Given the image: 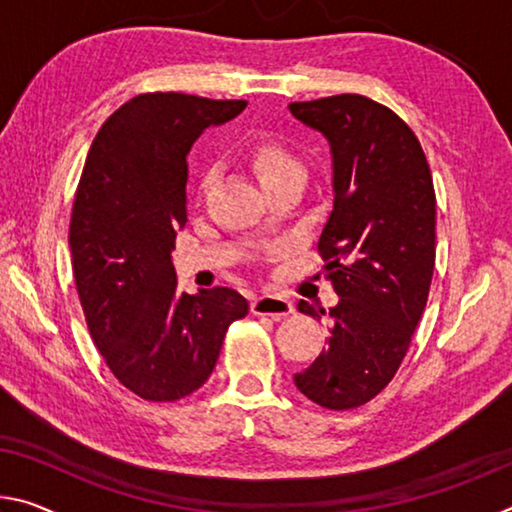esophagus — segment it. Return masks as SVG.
<instances>
[{
	"label": "esophagus",
	"instance_id": "34e87169",
	"mask_svg": "<svg viewBox=\"0 0 512 512\" xmlns=\"http://www.w3.org/2000/svg\"><path fill=\"white\" fill-rule=\"evenodd\" d=\"M250 310L259 316H273V319H285L291 312H294V305L291 300L280 298V296H259L250 303Z\"/></svg>",
	"mask_w": 512,
	"mask_h": 512
}]
</instances>
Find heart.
Segmentation results:
<instances>
[{
    "instance_id": "1",
    "label": "heart",
    "mask_w": 512,
    "mask_h": 512,
    "mask_svg": "<svg viewBox=\"0 0 512 512\" xmlns=\"http://www.w3.org/2000/svg\"><path fill=\"white\" fill-rule=\"evenodd\" d=\"M246 166L264 191H271L282 184H303L305 166L298 154L287 143L278 139H264L250 145L243 154Z\"/></svg>"
}]
</instances>
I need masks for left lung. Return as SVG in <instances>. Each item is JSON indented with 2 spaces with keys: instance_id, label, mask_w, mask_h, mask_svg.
Here are the masks:
<instances>
[{
  "instance_id": "obj_1",
  "label": "left lung",
  "mask_w": 512,
  "mask_h": 512,
  "mask_svg": "<svg viewBox=\"0 0 512 512\" xmlns=\"http://www.w3.org/2000/svg\"><path fill=\"white\" fill-rule=\"evenodd\" d=\"M332 152V212L319 239L339 303L330 337L294 376L328 410L360 408L383 392L408 353L435 269V189L426 154L392 109L364 95L291 102ZM298 310L326 314L300 300Z\"/></svg>"
}]
</instances>
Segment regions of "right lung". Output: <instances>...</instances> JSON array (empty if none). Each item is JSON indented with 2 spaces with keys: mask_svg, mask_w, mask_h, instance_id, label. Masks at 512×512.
Returning a JSON list of instances; mask_svg holds the SVG:
<instances>
[{
  "mask_svg": "<svg viewBox=\"0 0 512 512\" xmlns=\"http://www.w3.org/2000/svg\"><path fill=\"white\" fill-rule=\"evenodd\" d=\"M246 104L136 95L88 150L70 218L72 273L97 351L145 401H177L205 385L230 323L248 314L230 287L177 291L170 259L186 223V154Z\"/></svg>",
  "mask_w": 512,
  "mask_h": 512,
  "instance_id": "obj_1",
  "label": "right lung"
}]
</instances>
